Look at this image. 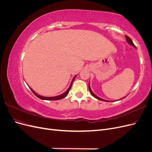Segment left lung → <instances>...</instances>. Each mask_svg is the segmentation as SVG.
Masks as SVG:
<instances>
[{
    "instance_id": "left-lung-1",
    "label": "left lung",
    "mask_w": 152,
    "mask_h": 152,
    "mask_svg": "<svg viewBox=\"0 0 152 152\" xmlns=\"http://www.w3.org/2000/svg\"><path fill=\"white\" fill-rule=\"evenodd\" d=\"M126 41L127 42V43L129 44H130V45H132L133 47L134 48H136V46H135V45L134 44V43L132 42V40L128 36H127V35H126ZM89 91H90V93L92 94V96H93L95 98H96V99H99V100H101V101H103V102H110V101H108V100H105V99H102V98H99L98 96H96L95 94H94L93 93V92L92 91V90H91V87H90V86H89ZM125 98V97H124ZM124 98H122L121 99H124Z\"/></svg>"
}]
</instances>
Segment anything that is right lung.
I'll list each match as a JSON object with an SVG mask.
<instances>
[{
    "instance_id": "right-lung-1",
    "label": "right lung",
    "mask_w": 152,
    "mask_h": 152,
    "mask_svg": "<svg viewBox=\"0 0 152 152\" xmlns=\"http://www.w3.org/2000/svg\"><path fill=\"white\" fill-rule=\"evenodd\" d=\"M76 76H77V75H75L74 77L73 78V79H72V82H71L70 87H68V89L65 92V93L61 94H60V95H58V96H53V97H45V96H40V95H39V94H37L33 89H32L31 88H30V89L31 90V91L33 92V93H34V94L37 96V97H38L39 98H40V99H43V100H59V99H63V98H65V96H66L67 94H68V92H69V91H70V89H71V87H72V83H73V80H74V79H75Z\"/></svg>"
}]
</instances>
